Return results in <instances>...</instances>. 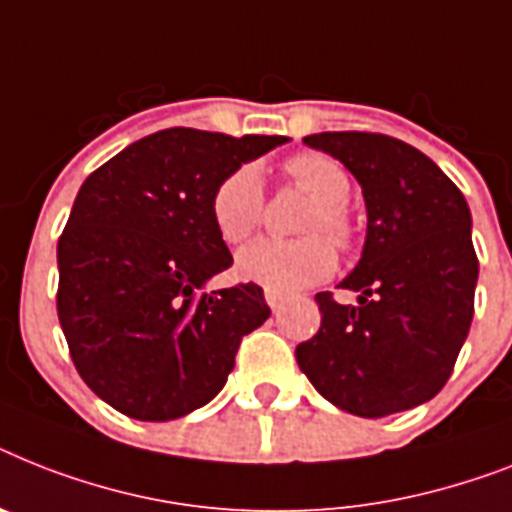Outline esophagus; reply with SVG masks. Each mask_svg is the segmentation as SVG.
<instances>
[{"mask_svg": "<svg viewBox=\"0 0 512 512\" xmlns=\"http://www.w3.org/2000/svg\"><path fill=\"white\" fill-rule=\"evenodd\" d=\"M265 302H268L270 310H273V313H278V310L284 307L286 297H284V294H281V292H276V289H265Z\"/></svg>", "mask_w": 512, "mask_h": 512, "instance_id": "34e87169", "label": "esophagus"}]
</instances>
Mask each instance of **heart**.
Instances as JSON below:
<instances>
[{
	"mask_svg": "<svg viewBox=\"0 0 512 512\" xmlns=\"http://www.w3.org/2000/svg\"><path fill=\"white\" fill-rule=\"evenodd\" d=\"M284 176L302 194L313 199L307 207L299 231L302 239H255L239 252L236 270L244 281H255L276 292H294L313 286L331 276L336 268V247H350L355 239V220L347 210L350 199V176L334 157L321 152H302L284 162ZM265 194L263 178L252 165H242L228 173L210 197V215L218 234L228 244L244 242L263 220ZM326 233L329 238L321 237Z\"/></svg>",
	"mask_w": 512,
	"mask_h": 512,
	"instance_id": "obj_1",
	"label": "heart"
}]
</instances>
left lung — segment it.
Listing matches in <instances>:
<instances>
[{"mask_svg": "<svg viewBox=\"0 0 512 512\" xmlns=\"http://www.w3.org/2000/svg\"><path fill=\"white\" fill-rule=\"evenodd\" d=\"M305 144L336 157L363 186L368 231L342 289L315 294L321 328L297 363L331 405L384 418L429 402L447 384L473 321L479 260L471 210L434 160L400 139L326 131Z\"/></svg>", "mask_w": 512, "mask_h": 512, "instance_id": "1", "label": "left lung"}]
</instances>
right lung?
I'll return each instance as SVG.
<instances>
[{
	"label": "right lung",
	"instance_id": "add662e5",
	"mask_svg": "<svg viewBox=\"0 0 512 512\" xmlns=\"http://www.w3.org/2000/svg\"><path fill=\"white\" fill-rule=\"evenodd\" d=\"M286 136L165 128L91 173L57 242V315L76 371L136 421H173L223 389L242 336L268 321L263 289L202 286L234 257L215 186Z\"/></svg>",
	"mask_w": 512,
	"mask_h": 512
}]
</instances>
